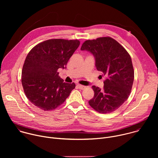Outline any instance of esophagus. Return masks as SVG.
<instances>
[{
    "instance_id": "obj_1",
    "label": "esophagus",
    "mask_w": 158,
    "mask_h": 158,
    "mask_svg": "<svg viewBox=\"0 0 158 158\" xmlns=\"http://www.w3.org/2000/svg\"><path fill=\"white\" fill-rule=\"evenodd\" d=\"M77 86L78 87V88H79V89H82V90L84 89L86 87L85 86H84V85H81V84H77Z\"/></svg>"
}]
</instances>
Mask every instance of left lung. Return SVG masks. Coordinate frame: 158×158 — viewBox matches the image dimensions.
Here are the masks:
<instances>
[{"label": "left lung", "mask_w": 158, "mask_h": 158, "mask_svg": "<svg viewBox=\"0 0 158 158\" xmlns=\"http://www.w3.org/2000/svg\"><path fill=\"white\" fill-rule=\"evenodd\" d=\"M81 51L93 54L98 71L106 77L104 87L92 86L94 92L89 105L101 114L118 109L129 98L134 78L130 55L121 45L110 37L87 40Z\"/></svg>", "instance_id": "8db88e82"}]
</instances>
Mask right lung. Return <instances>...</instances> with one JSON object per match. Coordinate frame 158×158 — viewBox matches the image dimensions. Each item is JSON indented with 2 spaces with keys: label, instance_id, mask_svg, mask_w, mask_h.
Instances as JSON below:
<instances>
[{
  "label": "right lung",
  "instance_id": "1",
  "mask_svg": "<svg viewBox=\"0 0 158 158\" xmlns=\"http://www.w3.org/2000/svg\"><path fill=\"white\" fill-rule=\"evenodd\" d=\"M79 44V40L49 39L30 51L22 68L21 81L32 104L42 110H51L69 97L76 84L64 82L58 69L65 68Z\"/></svg>",
  "mask_w": 158,
  "mask_h": 158
}]
</instances>
